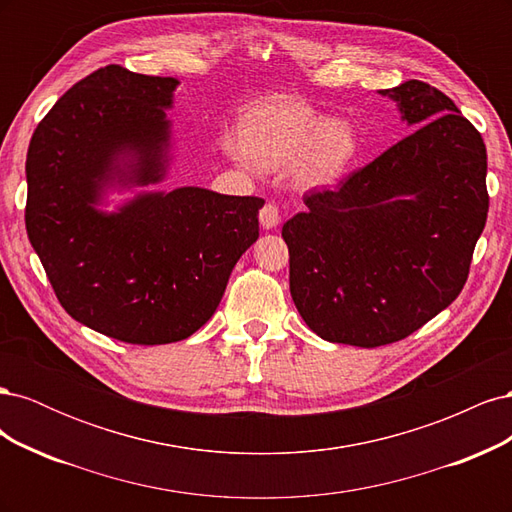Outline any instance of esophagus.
Listing matches in <instances>:
<instances>
[{
  "mask_svg": "<svg viewBox=\"0 0 512 512\" xmlns=\"http://www.w3.org/2000/svg\"><path fill=\"white\" fill-rule=\"evenodd\" d=\"M260 224L262 228H275L277 224H280V207L273 205V203H267L265 207L260 209Z\"/></svg>",
  "mask_w": 512,
  "mask_h": 512,
  "instance_id": "obj_1",
  "label": "esophagus"
}]
</instances>
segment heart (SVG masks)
Listing matches in <instances>:
<instances>
[{
    "label": "heart",
    "instance_id": "1",
    "mask_svg": "<svg viewBox=\"0 0 512 512\" xmlns=\"http://www.w3.org/2000/svg\"><path fill=\"white\" fill-rule=\"evenodd\" d=\"M235 149L265 170L290 166L303 183H331L359 156L361 138L348 119H322L299 96H271L247 106L235 128Z\"/></svg>",
    "mask_w": 512,
    "mask_h": 512
}]
</instances>
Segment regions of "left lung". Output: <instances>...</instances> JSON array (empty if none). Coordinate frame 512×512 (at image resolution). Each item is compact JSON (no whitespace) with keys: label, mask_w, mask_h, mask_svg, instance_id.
Instances as JSON below:
<instances>
[{"label":"left lung","mask_w":512,"mask_h":512,"mask_svg":"<svg viewBox=\"0 0 512 512\" xmlns=\"http://www.w3.org/2000/svg\"><path fill=\"white\" fill-rule=\"evenodd\" d=\"M389 94L416 130L337 185L303 196L282 237L301 318L333 344L399 342L451 305L487 222V149L423 81Z\"/></svg>","instance_id":"obj_1"}]
</instances>
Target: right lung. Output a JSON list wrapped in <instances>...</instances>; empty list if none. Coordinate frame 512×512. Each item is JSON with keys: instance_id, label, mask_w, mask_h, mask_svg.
Listing matches in <instances>:
<instances>
[{"instance_id": "right-lung-1", "label": "right lung", "mask_w": 512, "mask_h": 512, "mask_svg": "<svg viewBox=\"0 0 512 512\" xmlns=\"http://www.w3.org/2000/svg\"><path fill=\"white\" fill-rule=\"evenodd\" d=\"M175 87L170 76L98 68L55 102L27 149L25 228L57 301L126 344H170L203 327L258 239L265 205L179 188L136 196L117 213L96 209L115 170L138 185L164 177ZM119 155L137 160L130 174Z\"/></svg>"}]
</instances>
